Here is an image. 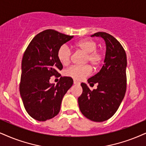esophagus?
I'll return each mask as SVG.
<instances>
[{"label": "esophagus", "instance_id": "34e87169", "mask_svg": "<svg viewBox=\"0 0 146 146\" xmlns=\"http://www.w3.org/2000/svg\"><path fill=\"white\" fill-rule=\"evenodd\" d=\"M73 84H74L75 85H79L80 84V83H79V82H77V81H76V80H74L73 81Z\"/></svg>", "mask_w": 146, "mask_h": 146}]
</instances>
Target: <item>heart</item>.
<instances>
[{"label": "heart", "mask_w": 146, "mask_h": 146, "mask_svg": "<svg viewBox=\"0 0 146 146\" xmlns=\"http://www.w3.org/2000/svg\"><path fill=\"white\" fill-rule=\"evenodd\" d=\"M97 43L91 39H85L77 42L75 47L86 54L85 62H90L94 68H98L102 63L104 53L102 50L97 48ZM72 51L67 45H62L57 52V58L62 65H67L71 61ZM92 73L90 65L77 66L69 67L64 71V75L75 80H82L89 76Z\"/></svg>", "instance_id": "obj_1"}]
</instances>
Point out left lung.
<instances>
[{"mask_svg":"<svg viewBox=\"0 0 146 146\" xmlns=\"http://www.w3.org/2000/svg\"><path fill=\"white\" fill-rule=\"evenodd\" d=\"M91 36L104 38L106 56L100 72L88 79L89 84H97V89L91 91L82 83L83 92L78 98V103L87 119L103 122L115 114L124 98L127 89V55L122 45L110 34L97 32Z\"/></svg>","mask_w":146,"mask_h":146,"instance_id":"8db88e82","label":"left lung"}]
</instances>
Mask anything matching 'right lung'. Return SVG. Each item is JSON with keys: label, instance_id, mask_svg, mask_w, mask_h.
Listing matches in <instances>:
<instances>
[{"label": "right lung", "instance_id": "1", "mask_svg": "<svg viewBox=\"0 0 146 146\" xmlns=\"http://www.w3.org/2000/svg\"><path fill=\"white\" fill-rule=\"evenodd\" d=\"M73 36L46 29L33 38L23 54L19 91L24 107L33 119L45 121L60 112L62 98L73 84L70 77H61L56 85L50 77L60 76L62 64L57 52Z\"/></svg>", "mask_w": 146, "mask_h": 146}]
</instances>
